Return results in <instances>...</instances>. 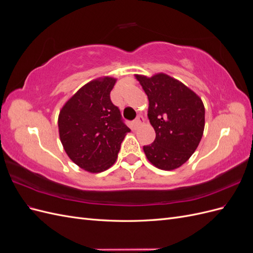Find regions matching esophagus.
I'll return each instance as SVG.
<instances>
[{"label": "esophagus", "mask_w": 253, "mask_h": 253, "mask_svg": "<svg viewBox=\"0 0 253 253\" xmlns=\"http://www.w3.org/2000/svg\"><path fill=\"white\" fill-rule=\"evenodd\" d=\"M143 122H144V119H143L142 116H138V117H137V118L133 121L134 128H137V127H139L140 126H142Z\"/></svg>", "instance_id": "1"}]
</instances>
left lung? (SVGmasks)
I'll list each match as a JSON object with an SVG mask.
<instances>
[{
    "instance_id": "8db88e82",
    "label": "left lung",
    "mask_w": 253,
    "mask_h": 253,
    "mask_svg": "<svg viewBox=\"0 0 253 253\" xmlns=\"http://www.w3.org/2000/svg\"><path fill=\"white\" fill-rule=\"evenodd\" d=\"M149 99L148 117L156 138L143 147L149 162L160 170L181 167L192 156L204 134L205 106L201 97L171 76L135 75Z\"/></svg>"
}]
</instances>
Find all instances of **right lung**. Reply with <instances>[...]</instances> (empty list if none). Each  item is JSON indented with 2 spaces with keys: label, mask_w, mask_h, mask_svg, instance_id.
Segmentation results:
<instances>
[{
  "label": "right lung",
  "mask_w": 253,
  "mask_h": 253,
  "mask_svg": "<svg viewBox=\"0 0 253 253\" xmlns=\"http://www.w3.org/2000/svg\"><path fill=\"white\" fill-rule=\"evenodd\" d=\"M117 79L89 81L64 103L58 117L61 143L81 169L100 173L116 162L122 140L131 132L110 98Z\"/></svg>",
  "instance_id": "right-lung-1"
}]
</instances>
